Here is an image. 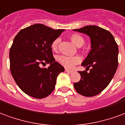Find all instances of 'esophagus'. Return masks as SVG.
<instances>
[{"instance_id":"obj_1","label":"esophagus","mask_w":125,"mask_h":125,"mask_svg":"<svg viewBox=\"0 0 125 125\" xmlns=\"http://www.w3.org/2000/svg\"><path fill=\"white\" fill-rule=\"evenodd\" d=\"M65 71L66 72V73H73V71H71V70H69V69H65Z\"/></svg>"}]
</instances>
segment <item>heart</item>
I'll return each mask as SVG.
<instances>
[{
	"label": "heart",
	"instance_id": "heart-1",
	"mask_svg": "<svg viewBox=\"0 0 125 125\" xmlns=\"http://www.w3.org/2000/svg\"><path fill=\"white\" fill-rule=\"evenodd\" d=\"M70 39L76 46L81 47L84 43V39L81 35L79 34H73L70 36ZM60 42V39L57 38L54 40L51 43V49L53 51H57L58 46ZM57 61L59 64L67 69L73 68L74 65L79 64L81 62V58L79 56H64L61 55L57 57Z\"/></svg>",
	"mask_w": 125,
	"mask_h": 125
}]
</instances>
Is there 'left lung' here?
Listing matches in <instances>:
<instances>
[{
	"instance_id": "left-lung-1",
	"label": "left lung",
	"mask_w": 125,
	"mask_h": 125,
	"mask_svg": "<svg viewBox=\"0 0 125 125\" xmlns=\"http://www.w3.org/2000/svg\"><path fill=\"white\" fill-rule=\"evenodd\" d=\"M74 31L89 36L91 50L81 65L86 71H79L81 79L74 83L76 92L84 96H93L109 85L118 67L119 49L112 34L99 26L91 25ZM91 68L90 72L87 69Z\"/></svg>"
}]
</instances>
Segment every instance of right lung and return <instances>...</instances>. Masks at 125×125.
<instances>
[{
    "label": "right lung",
    "instance_id": "1",
    "mask_svg": "<svg viewBox=\"0 0 125 125\" xmlns=\"http://www.w3.org/2000/svg\"><path fill=\"white\" fill-rule=\"evenodd\" d=\"M64 31L35 24L14 37L9 52L10 69L16 84L26 94L43 99L53 91L57 76L64 69L55 62L51 43ZM45 63L50 66L41 68Z\"/></svg>",
    "mask_w": 125,
    "mask_h": 125
}]
</instances>
